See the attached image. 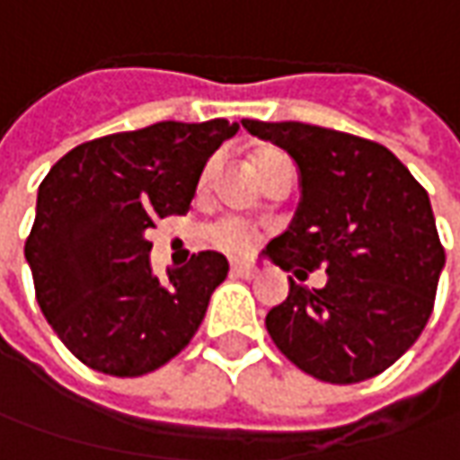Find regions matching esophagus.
I'll list each match as a JSON object with an SVG mask.
<instances>
[{"instance_id":"1","label":"esophagus","mask_w":460,"mask_h":460,"mask_svg":"<svg viewBox=\"0 0 460 460\" xmlns=\"http://www.w3.org/2000/svg\"><path fill=\"white\" fill-rule=\"evenodd\" d=\"M231 272H234L236 278H244V279L254 278V270H252L246 261H231Z\"/></svg>"}]
</instances>
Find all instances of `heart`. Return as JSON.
Returning a JSON list of instances; mask_svg holds the SVG:
<instances>
[{
  "instance_id": "b5f03b06",
  "label": "heart",
  "mask_w": 460,
  "mask_h": 460,
  "mask_svg": "<svg viewBox=\"0 0 460 460\" xmlns=\"http://www.w3.org/2000/svg\"><path fill=\"white\" fill-rule=\"evenodd\" d=\"M285 155H279L275 150H264L260 152L257 157H254V170H257V175H260L264 167L270 165V163H275V160H282ZM208 178V170H206V175H203V181ZM206 239H208V244L216 246V249H221V252H229V254H244L252 249L254 244V229L244 224V221H236V218H224V221H218L214 224L211 229L206 231Z\"/></svg>"
}]
</instances>
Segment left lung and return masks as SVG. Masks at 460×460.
I'll return each mask as SVG.
<instances>
[{"label": "left lung", "instance_id": "left-lung-1", "mask_svg": "<svg viewBox=\"0 0 460 460\" xmlns=\"http://www.w3.org/2000/svg\"><path fill=\"white\" fill-rule=\"evenodd\" d=\"M300 170L293 224L264 254L305 279L325 267L323 288L290 279L267 331L297 369L354 385L389 369L428 323L446 252L430 199L385 147L303 121L242 119Z\"/></svg>", "mask_w": 460, "mask_h": 460}]
</instances>
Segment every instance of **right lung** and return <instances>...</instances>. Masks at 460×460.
<instances>
[{
	"mask_svg": "<svg viewBox=\"0 0 460 460\" xmlns=\"http://www.w3.org/2000/svg\"><path fill=\"white\" fill-rule=\"evenodd\" d=\"M236 132L226 119L157 121L73 147L40 182L24 260L42 315L93 372L150 374L196 336L229 261L199 252L163 282L147 231L190 208L208 157Z\"/></svg>",
	"mask_w": 460,
	"mask_h": 460,
	"instance_id": "add662e5",
	"label": "right lung"
}]
</instances>
